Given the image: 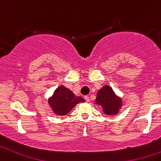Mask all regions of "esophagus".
<instances>
[{
	"mask_svg": "<svg viewBox=\"0 0 161 161\" xmlns=\"http://www.w3.org/2000/svg\"><path fill=\"white\" fill-rule=\"evenodd\" d=\"M84 100H86V102H89V101H90V97H88V96H85V97H84Z\"/></svg>",
	"mask_w": 161,
	"mask_h": 161,
	"instance_id": "esophagus-1",
	"label": "esophagus"
}]
</instances>
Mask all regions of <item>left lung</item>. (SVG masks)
<instances>
[{"label":"left lung","mask_w":161,"mask_h":161,"mask_svg":"<svg viewBox=\"0 0 161 161\" xmlns=\"http://www.w3.org/2000/svg\"><path fill=\"white\" fill-rule=\"evenodd\" d=\"M95 103L102 107L106 115L118 114L122 106V100L113 91L111 86L106 85L98 90Z\"/></svg>","instance_id":"8db88e82"}]
</instances>
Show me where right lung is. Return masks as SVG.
Returning a JSON list of instances; mask_svg holds the SVG:
<instances>
[{"label": "right lung", "mask_w": 161, "mask_h": 161, "mask_svg": "<svg viewBox=\"0 0 161 161\" xmlns=\"http://www.w3.org/2000/svg\"><path fill=\"white\" fill-rule=\"evenodd\" d=\"M84 101L82 97H77L71 90L61 85L48 98V104L55 115H65L77 103H84Z\"/></svg>", "instance_id": "add662e5"}]
</instances>
